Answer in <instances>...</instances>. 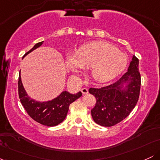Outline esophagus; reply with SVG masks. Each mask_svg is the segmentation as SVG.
Here are the masks:
<instances>
[{
	"instance_id": "obj_1",
	"label": "esophagus",
	"mask_w": 160,
	"mask_h": 160,
	"mask_svg": "<svg viewBox=\"0 0 160 160\" xmlns=\"http://www.w3.org/2000/svg\"><path fill=\"white\" fill-rule=\"evenodd\" d=\"M81 92L83 95H86L88 94V92H89V90H88V89H86V88H82L81 89Z\"/></svg>"
}]
</instances>
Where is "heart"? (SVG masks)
<instances>
[{
  "label": "heart",
  "mask_w": 160,
  "mask_h": 160,
  "mask_svg": "<svg viewBox=\"0 0 160 160\" xmlns=\"http://www.w3.org/2000/svg\"><path fill=\"white\" fill-rule=\"evenodd\" d=\"M128 65V57L111 43L92 41L81 46L77 55L69 54L65 58L68 71L79 74L84 68H92L95 81L107 82L123 72Z\"/></svg>",
  "instance_id": "heart-1"
}]
</instances>
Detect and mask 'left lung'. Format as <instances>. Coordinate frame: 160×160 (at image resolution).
<instances>
[{"mask_svg": "<svg viewBox=\"0 0 160 160\" xmlns=\"http://www.w3.org/2000/svg\"><path fill=\"white\" fill-rule=\"evenodd\" d=\"M138 64V59L133 56L128 71L120 80L101 89H89L96 98L91 114L97 124L106 127L114 126L127 117L135 107L141 88Z\"/></svg>", "mask_w": 160, "mask_h": 160, "instance_id": "1", "label": "left lung"}]
</instances>
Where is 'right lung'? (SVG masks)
Returning <instances> with one entry per match:
<instances>
[{"mask_svg":"<svg viewBox=\"0 0 160 160\" xmlns=\"http://www.w3.org/2000/svg\"><path fill=\"white\" fill-rule=\"evenodd\" d=\"M43 43V41H41L36 43L32 49L25 53L23 58L33 50L40 47ZM18 88L20 102L28 115L34 120L47 126H55L61 123L67 116L70 104L82 95L81 92H78L76 94H71L68 92L64 91L52 100L38 102L27 94L22 82L20 72Z\"/></svg>","mask_w":160,"mask_h":160,"instance_id":"obj_1","label":"right lung"}]
</instances>
